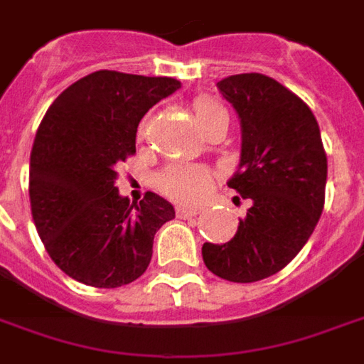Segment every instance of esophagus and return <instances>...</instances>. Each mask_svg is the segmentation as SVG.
Returning a JSON list of instances; mask_svg holds the SVG:
<instances>
[{
    "instance_id": "obj_1",
    "label": "esophagus",
    "mask_w": 364,
    "mask_h": 364,
    "mask_svg": "<svg viewBox=\"0 0 364 364\" xmlns=\"http://www.w3.org/2000/svg\"><path fill=\"white\" fill-rule=\"evenodd\" d=\"M198 212H200V208H196V206H187V204H179V206H177V216L181 218L196 216Z\"/></svg>"
}]
</instances>
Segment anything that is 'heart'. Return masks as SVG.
<instances>
[{
    "label": "heart",
    "instance_id": "b5f03b06",
    "mask_svg": "<svg viewBox=\"0 0 364 364\" xmlns=\"http://www.w3.org/2000/svg\"><path fill=\"white\" fill-rule=\"evenodd\" d=\"M225 112L222 106H218L210 100H196L195 117L198 127L208 123L212 117ZM210 171L203 166H171L160 175V187L168 195L183 200H196L208 191Z\"/></svg>",
    "mask_w": 364,
    "mask_h": 364
}]
</instances>
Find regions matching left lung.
Segmentation results:
<instances>
[{
  "label": "left lung",
  "mask_w": 364,
  "mask_h": 364,
  "mask_svg": "<svg viewBox=\"0 0 364 364\" xmlns=\"http://www.w3.org/2000/svg\"><path fill=\"white\" fill-rule=\"evenodd\" d=\"M241 121V156L228 187L250 198L228 243L203 245L204 264L235 284L270 278L297 257L324 208L328 160L311 107L260 73L218 82Z\"/></svg>",
  "instance_id": "8db88e82"
}]
</instances>
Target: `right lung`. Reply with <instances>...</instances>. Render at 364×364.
Masks as SVG:
<instances>
[{"instance_id":"right-lung-1","label":"right lung","mask_w":364,"mask_h":364,"mask_svg":"<svg viewBox=\"0 0 364 364\" xmlns=\"http://www.w3.org/2000/svg\"><path fill=\"white\" fill-rule=\"evenodd\" d=\"M181 88L169 77L96 71L53 100L31 152V208L48 255L92 287L141 278L156 231L175 218L156 193L131 203L115 187L117 164L136 152L148 109Z\"/></svg>"}]
</instances>
